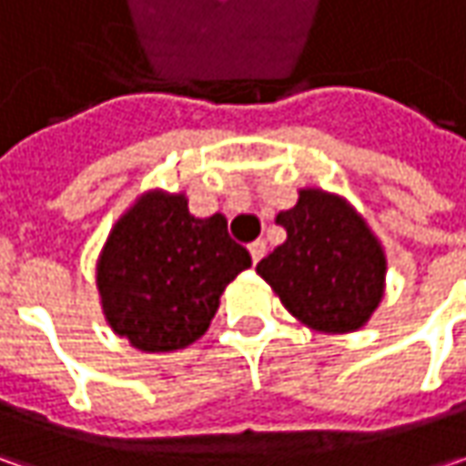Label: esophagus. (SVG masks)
<instances>
[{"label": "esophagus", "mask_w": 466, "mask_h": 466, "mask_svg": "<svg viewBox=\"0 0 466 466\" xmlns=\"http://www.w3.org/2000/svg\"><path fill=\"white\" fill-rule=\"evenodd\" d=\"M248 254H251V261H254V264H257V261L261 259V257H264V254H267V243L261 241H254V243H248Z\"/></svg>", "instance_id": "1"}]
</instances>
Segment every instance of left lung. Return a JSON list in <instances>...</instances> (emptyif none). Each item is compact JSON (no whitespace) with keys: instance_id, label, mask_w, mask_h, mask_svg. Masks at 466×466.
<instances>
[{"instance_id":"left-lung-1","label":"left lung","mask_w":466,"mask_h":466,"mask_svg":"<svg viewBox=\"0 0 466 466\" xmlns=\"http://www.w3.org/2000/svg\"><path fill=\"white\" fill-rule=\"evenodd\" d=\"M275 223L288 238L257 272L288 313L324 334L363 329L386 290V251L366 218L339 194L303 187Z\"/></svg>"}]
</instances>
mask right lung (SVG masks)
<instances>
[{"label":"right lung","instance_id":"obj_1","mask_svg":"<svg viewBox=\"0 0 466 466\" xmlns=\"http://www.w3.org/2000/svg\"><path fill=\"white\" fill-rule=\"evenodd\" d=\"M248 267L220 212L194 218L184 191L150 188L111 228L96 288L118 337L142 352H173L209 329L225 288Z\"/></svg>","mask_w":466,"mask_h":466}]
</instances>
